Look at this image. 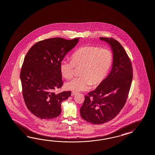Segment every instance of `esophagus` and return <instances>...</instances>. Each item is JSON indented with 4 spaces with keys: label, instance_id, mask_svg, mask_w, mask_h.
I'll return each mask as SVG.
<instances>
[{
    "label": "esophagus",
    "instance_id": "34e87169",
    "mask_svg": "<svg viewBox=\"0 0 155 155\" xmlns=\"http://www.w3.org/2000/svg\"><path fill=\"white\" fill-rule=\"evenodd\" d=\"M76 94H77V92H73H73H72L71 95H72V96H74V95H75Z\"/></svg>",
    "mask_w": 155,
    "mask_h": 155
}]
</instances>
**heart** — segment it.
<instances>
[{"instance_id":"heart-1","label":"heart","mask_w":155,"mask_h":155,"mask_svg":"<svg viewBox=\"0 0 155 155\" xmlns=\"http://www.w3.org/2000/svg\"><path fill=\"white\" fill-rule=\"evenodd\" d=\"M113 53L108 49L94 46H84L73 54L72 61L64 59L60 69L62 76L70 78L74 74V67L82 66L80 74L66 83V88L71 91H84L92 83L97 85L105 79L113 63Z\"/></svg>"}]
</instances>
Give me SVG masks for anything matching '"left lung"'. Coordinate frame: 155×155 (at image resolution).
<instances>
[{
	"mask_svg": "<svg viewBox=\"0 0 155 155\" xmlns=\"http://www.w3.org/2000/svg\"><path fill=\"white\" fill-rule=\"evenodd\" d=\"M109 45L113 61L109 75L94 91L85 96L80 114L84 120L101 124L112 120L124 107L133 79L132 63L126 51L116 40L100 38Z\"/></svg>",
	"mask_w": 155,
	"mask_h": 155,
	"instance_id": "left-lung-1",
	"label": "left lung"
}]
</instances>
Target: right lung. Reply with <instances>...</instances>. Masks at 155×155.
<instances>
[{"instance_id": "1", "label": "right lung", "mask_w": 155, "mask_h": 155, "mask_svg": "<svg viewBox=\"0 0 155 155\" xmlns=\"http://www.w3.org/2000/svg\"><path fill=\"white\" fill-rule=\"evenodd\" d=\"M79 38H51L36 43L27 53L20 73L23 97L28 109L41 119H51L61 113V104L71 91L59 94L54 90L63 84L60 65Z\"/></svg>"}]
</instances>
